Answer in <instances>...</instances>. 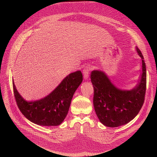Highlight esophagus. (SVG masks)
<instances>
[{
  "instance_id": "obj_1",
  "label": "esophagus",
  "mask_w": 157,
  "mask_h": 157,
  "mask_svg": "<svg viewBox=\"0 0 157 157\" xmlns=\"http://www.w3.org/2000/svg\"><path fill=\"white\" fill-rule=\"evenodd\" d=\"M90 66H85V67L83 68V75H84V78L85 80L88 79L90 75Z\"/></svg>"
}]
</instances>
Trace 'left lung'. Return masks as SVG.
I'll use <instances>...</instances> for the list:
<instances>
[{"label":"left lung","instance_id":"left-lung-1","mask_svg":"<svg viewBox=\"0 0 157 157\" xmlns=\"http://www.w3.org/2000/svg\"><path fill=\"white\" fill-rule=\"evenodd\" d=\"M141 58V74L138 85L131 90L117 88L105 72L93 71L90 79L94 87L93 103L100 122L108 127H118L127 124L137 115L144 101L146 90V69L144 57L136 47Z\"/></svg>","mask_w":157,"mask_h":157}]
</instances>
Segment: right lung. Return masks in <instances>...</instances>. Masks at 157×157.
<instances>
[{
	"label": "right lung",
	"mask_w": 157,
	"mask_h": 157,
	"mask_svg": "<svg viewBox=\"0 0 157 157\" xmlns=\"http://www.w3.org/2000/svg\"><path fill=\"white\" fill-rule=\"evenodd\" d=\"M83 80L80 71L66 77L61 83L45 98L31 102L25 101L13 82L14 97L23 115L31 122L40 126L60 124L67 115L74 92Z\"/></svg>",
	"instance_id": "right-lung-1"
}]
</instances>
